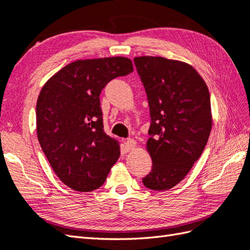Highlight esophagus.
Returning <instances> with one entry per match:
<instances>
[{
	"label": "esophagus",
	"mask_w": 250,
	"mask_h": 250,
	"mask_svg": "<svg viewBox=\"0 0 250 250\" xmlns=\"http://www.w3.org/2000/svg\"><path fill=\"white\" fill-rule=\"evenodd\" d=\"M125 145L126 150L130 151V150L134 149V148H135V146H136V142H135L133 139H128V140H125Z\"/></svg>",
	"instance_id": "esophagus-1"
}]
</instances>
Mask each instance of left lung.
I'll return each mask as SVG.
<instances>
[{
  "label": "left lung",
  "mask_w": 250,
  "mask_h": 250,
  "mask_svg": "<svg viewBox=\"0 0 250 250\" xmlns=\"http://www.w3.org/2000/svg\"><path fill=\"white\" fill-rule=\"evenodd\" d=\"M134 64L151 119L146 146L152 168L143 184L151 190H167L186 177L208 141L213 124L208 88L182 61L146 56L134 58Z\"/></svg>",
  "instance_id": "8db88e82"
}]
</instances>
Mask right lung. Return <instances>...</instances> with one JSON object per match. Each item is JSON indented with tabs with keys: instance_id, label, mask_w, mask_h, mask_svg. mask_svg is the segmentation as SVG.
I'll return each mask as SVG.
<instances>
[{
	"instance_id": "right-lung-1",
	"label": "right lung",
	"mask_w": 250,
	"mask_h": 250,
	"mask_svg": "<svg viewBox=\"0 0 250 250\" xmlns=\"http://www.w3.org/2000/svg\"><path fill=\"white\" fill-rule=\"evenodd\" d=\"M131 72L133 64L125 57L78 60L41 90L37 139L57 176L73 190L98 189L118 160V141L104 132L100 94L111 79Z\"/></svg>"
}]
</instances>
